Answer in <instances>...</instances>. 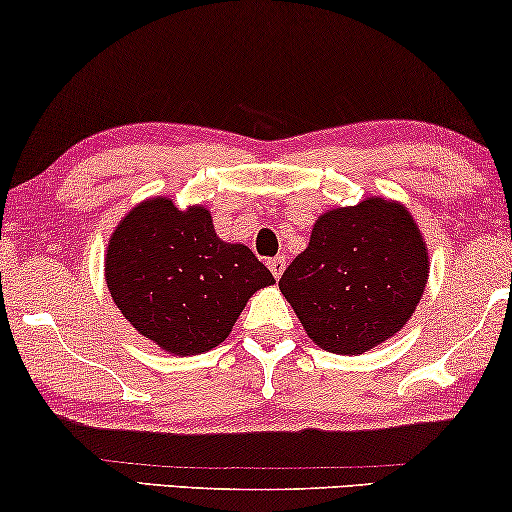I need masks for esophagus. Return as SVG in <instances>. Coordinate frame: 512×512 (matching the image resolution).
<instances>
[{
  "label": "esophagus",
  "instance_id": "1",
  "mask_svg": "<svg viewBox=\"0 0 512 512\" xmlns=\"http://www.w3.org/2000/svg\"><path fill=\"white\" fill-rule=\"evenodd\" d=\"M268 268H270L272 275H275V280H280L282 272H284V268H287V258H284V256H275V258H270V261H268Z\"/></svg>",
  "mask_w": 512,
  "mask_h": 512
}]
</instances>
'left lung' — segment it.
<instances>
[{
	"label": "left lung",
	"instance_id": "8db88e82",
	"mask_svg": "<svg viewBox=\"0 0 512 512\" xmlns=\"http://www.w3.org/2000/svg\"><path fill=\"white\" fill-rule=\"evenodd\" d=\"M428 270V247L407 207L367 197L317 218L280 291L315 345L362 355L409 322Z\"/></svg>",
	"mask_w": 512,
	"mask_h": 512
}]
</instances>
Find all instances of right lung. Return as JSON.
Masks as SVG:
<instances>
[{"mask_svg": "<svg viewBox=\"0 0 512 512\" xmlns=\"http://www.w3.org/2000/svg\"><path fill=\"white\" fill-rule=\"evenodd\" d=\"M105 282L138 334L185 357L223 343L275 277L249 247L216 235L209 209L181 211L169 197H150L112 232Z\"/></svg>", "mask_w": 512, "mask_h": 512, "instance_id": "right-lung-1", "label": "right lung"}]
</instances>
